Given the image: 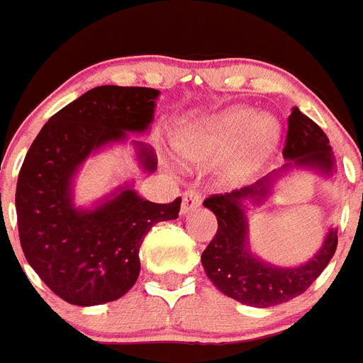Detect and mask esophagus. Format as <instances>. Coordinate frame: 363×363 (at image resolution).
I'll list each match as a JSON object with an SVG mask.
<instances>
[{"instance_id":"1","label":"esophagus","mask_w":363,"mask_h":363,"mask_svg":"<svg viewBox=\"0 0 363 363\" xmlns=\"http://www.w3.org/2000/svg\"><path fill=\"white\" fill-rule=\"evenodd\" d=\"M201 201H203V196H201V191L196 190V188H188L184 191V196H182V214H188L190 210H194L196 206L201 205Z\"/></svg>"}]
</instances>
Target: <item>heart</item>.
Masks as SVG:
<instances>
[{
    "mask_svg": "<svg viewBox=\"0 0 363 363\" xmlns=\"http://www.w3.org/2000/svg\"><path fill=\"white\" fill-rule=\"evenodd\" d=\"M279 138V125L260 118L252 108H233L191 130L182 142V151L191 158L225 155L242 145V151L228 166L230 179H242L269 153Z\"/></svg>",
    "mask_w": 363,
    "mask_h": 363,
    "instance_id": "b5f03b06",
    "label": "heart"
}]
</instances>
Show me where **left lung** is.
<instances>
[{"label":"left lung","mask_w":363,"mask_h":363,"mask_svg":"<svg viewBox=\"0 0 363 363\" xmlns=\"http://www.w3.org/2000/svg\"><path fill=\"white\" fill-rule=\"evenodd\" d=\"M328 144V136L321 127L295 106L288 116L282 155L297 166H315L330 172L334 158ZM269 182L271 179L266 177L252 186H243L230 194H214L203 201V205L218 218L216 236L201 255L206 275L225 295L257 308L286 303L308 290L328 266L337 247V234L330 230L321 251L301 267H273L252 257L245 247L247 221L242 203L243 199L262 201L269 191Z\"/></svg>","instance_id":"8db88e82"}]
</instances>
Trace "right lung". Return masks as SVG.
<instances>
[{
    "label": "right lung",
    "mask_w": 363,
    "mask_h": 363,
    "mask_svg": "<svg viewBox=\"0 0 363 363\" xmlns=\"http://www.w3.org/2000/svg\"><path fill=\"white\" fill-rule=\"evenodd\" d=\"M158 90L97 86L51 116L21 164L16 186L18 234L27 262L60 299L79 306L111 303L135 286L140 245L158 221L175 219L181 197L151 203L133 190L92 212L75 210L69 182L103 144L142 133L153 121ZM142 160L155 169L151 149Z\"/></svg>",
    "instance_id": "1"
}]
</instances>
